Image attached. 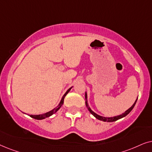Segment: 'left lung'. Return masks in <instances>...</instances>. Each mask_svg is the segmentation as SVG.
<instances>
[{
  "instance_id": "left-lung-1",
  "label": "left lung",
  "mask_w": 152,
  "mask_h": 152,
  "mask_svg": "<svg viewBox=\"0 0 152 152\" xmlns=\"http://www.w3.org/2000/svg\"><path fill=\"white\" fill-rule=\"evenodd\" d=\"M87 98H88V97H87V94H86V106H87V108H88V110L90 111L91 114H92V115H94V116L95 117H96V119H98V120H101V121H104V122H115V121H117V120H120V119H121V118H122V117H125V116H126V115H128L129 113H130L131 110H132V109H133V108H134L135 105V104H136L137 99L136 101H135L134 104H133V106H131L130 108H129L128 110H127L126 111H125V112H124V113H123V114L120 115H118V116H115V117H105L100 116V115H99L96 114V113H94V112H93V111H92V110H91L90 108V107H89V106H88V101H87Z\"/></svg>"
}]
</instances>
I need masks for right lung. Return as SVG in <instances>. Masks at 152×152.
<instances>
[{"label":"right lung","mask_w":152,"mask_h":152,"mask_svg":"<svg viewBox=\"0 0 152 152\" xmlns=\"http://www.w3.org/2000/svg\"><path fill=\"white\" fill-rule=\"evenodd\" d=\"M71 89H72V88H69L67 91H66L65 94L63 95V96H62V98L61 101H60L59 105H58V106L56 107V108H54L53 110H52L49 111V112H48V113H44V114H42V115H30V117H32V118H34V119H36V120H43V119H45V118H46V117H50V115H53L54 113H56L58 110H59V109L60 108V107L62 106V105L63 104L64 97H65V96H66V94H67V93L69 92Z\"/></svg>","instance_id":"1"}]
</instances>
